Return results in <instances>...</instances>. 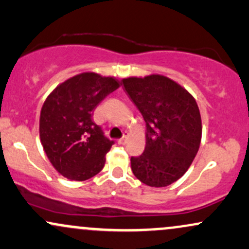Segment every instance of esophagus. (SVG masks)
<instances>
[{"label":"esophagus","mask_w":249,"mask_h":249,"mask_svg":"<svg viewBox=\"0 0 249 249\" xmlns=\"http://www.w3.org/2000/svg\"><path fill=\"white\" fill-rule=\"evenodd\" d=\"M126 138H127V137H126V134H124V136H123L121 139H118V144H121V145H124L125 142H126Z\"/></svg>","instance_id":"1"}]
</instances>
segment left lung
<instances>
[{"label": "left lung", "instance_id": "8db88e82", "mask_svg": "<svg viewBox=\"0 0 249 249\" xmlns=\"http://www.w3.org/2000/svg\"><path fill=\"white\" fill-rule=\"evenodd\" d=\"M122 83L146 125L144 152L131 157L132 172L148 186H168L184 176L199 150L201 118L196 99L160 75Z\"/></svg>", "mask_w": 249, "mask_h": 249}]
</instances>
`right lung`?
<instances>
[{"mask_svg": "<svg viewBox=\"0 0 249 249\" xmlns=\"http://www.w3.org/2000/svg\"><path fill=\"white\" fill-rule=\"evenodd\" d=\"M121 83L84 72L57 87L43 104L39 137L48 158L62 176L83 181L104 167L111 141L92 119L93 108Z\"/></svg>", "mask_w": 249, "mask_h": 249, "instance_id": "right-lung-1", "label": "right lung"}]
</instances>
